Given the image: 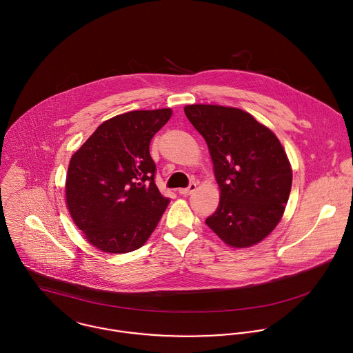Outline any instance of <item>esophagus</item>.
<instances>
[{
    "label": "esophagus",
    "mask_w": 353,
    "mask_h": 353,
    "mask_svg": "<svg viewBox=\"0 0 353 353\" xmlns=\"http://www.w3.org/2000/svg\"><path fill=\"white\" fill-rule=\"evenodd\" d=\"M196 189H197V185H196V183H192L189 188H186V189H179L178 192H179L181 196H190L192 193L196 192Z\"/></svg>",
    "instance_id": "1"
}]
</instances>
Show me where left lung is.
Listing matches in <instances>:
<instances>
[{
  "label": "left lung",
  "mask_w": 353,
  "mask_h": 353,
  "mask_svg": "<svg viewBox=\"0 0 353 353\" xmlns=\"http://www.w3.org/2000/svg\"><path fill=\"white\" fill-rule=\"evenodd\" d=\"M183 110L207 142L221 192L207 226L232 248L259 243L278 226L292 189L282 143L239 108L193 104Z\"/></svg>",
  "instance_id": "obj_1"
}]
</instances>
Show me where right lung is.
<instances>
[{
  "label": "right lung",
  "instance_id": "1",
  "mask_svg": "<svg viewBox=\"0 0 353 353\" xmlns=\"http://www.w3.org/2000/svg\"><path fill=\"white\" fill-rule=\"evenodd\" d=\"M171 115V108H161L108 119L72 154L65 204L94 248L127 253L141 248L154 232L168 199L154 183L149 145Z\"/></svg>",
  "mask_w": 353,
  "mask_h": 353
}]
</instances>
